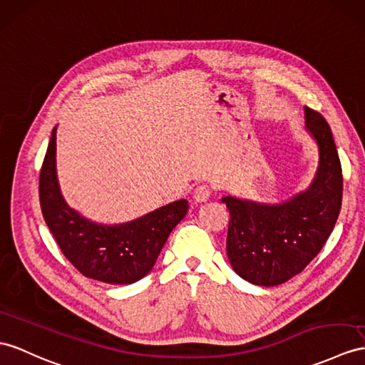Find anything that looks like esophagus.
<instances>
[{"label": "esophagus", "mask_w": 365, "mask_h": 365, "mask_svg": "<svg viewBox=\"0 0 365 365\" xmlns=\"http://www.w3.org/2000/svg\"><path fill=\"white\" fill-rule=\"evenodd\" d=\"M210 189H209V185H206V184H201V185H198L197 189L193 190V200L197 201V202H206L209 198H210Z\"/></svg>", "instance_id": "34e87169"}]
</instances>
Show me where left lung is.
Masks as SVG:
<instances>
[{
    "label": "left lung",
    "mask_w": 365,
    "mask_h": 365,
    "mask_svg": "<svg viewBox=\"0 0 365 365\" xmlns=\"http://www.w3.org/2000/svg\"><path fill=\"white\" fill-rule=\"evenodd\" d=\"M305 128L316 140L319 165L309 187L294 197L266 204L227 195L226 251L232 269L252 285L288 282L321 252L339 217L342 168L331 128L305 106Z\"/></svg>",
    "instance_id": "1"
}]
</instances>
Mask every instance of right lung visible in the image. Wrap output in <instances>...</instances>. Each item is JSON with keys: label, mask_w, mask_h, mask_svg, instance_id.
<instances>
[{"label": "right lung", "mask_w": 365, "mask_h": 365, "mask_svg": "<svg viewBox=\"0 0 365 365\" xmlns=\"http://www.w3.org/2000/svg\"><path fill=\"white\" fill-rule=\"evenodd\" d=\"M56 133L40 172L43 218L66 259L85 277L110 285H130L153 269L173 227L189 210L178 200L120 225H99L68 206L60 192L56 168Z\"/></svg>", "instance_id": "1"}]
</instances>
